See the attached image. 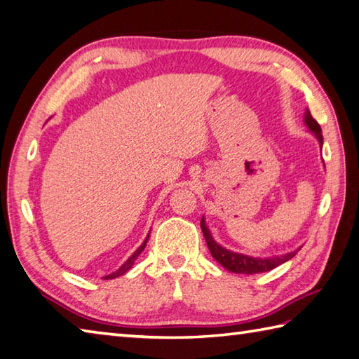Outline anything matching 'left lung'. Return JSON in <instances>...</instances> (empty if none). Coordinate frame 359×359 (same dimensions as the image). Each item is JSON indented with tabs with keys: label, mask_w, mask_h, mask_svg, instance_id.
I'll return each instance as SVG.
<instances>
[{
	"label": "left lung",
	"mask_w": 359,
	"mask_h": 359,
	"mask_svg": "<svg viewBox=\"0 0 359 359\" xmlns=\"http://www.w3.org/2000/svg\"><path fill=\"white\" fill-rule=\"evenodd\" d=\"M304 121H305V126L309 127L310 133H313L316 136L318 142L320 145V149H323V130H320L319 123L311 118L310 114V109H305V116H304ZM201 229L204 233V238H206V243L209 251L212 254V257H214L218 263L223 268L228 269L231 273H237V274H257V273H266V271H271L276 266L282 265V263L288 262L290 259L294 257L297 254V251H291L288 254H283V255H273V257H251V255H245V254H240V252H233L226 250L222 245H218L217 241L212 237V233L208 228L206 224V218H201Z\"/></svg>",
	"instance_id": "obj_1"
}]
</instances>
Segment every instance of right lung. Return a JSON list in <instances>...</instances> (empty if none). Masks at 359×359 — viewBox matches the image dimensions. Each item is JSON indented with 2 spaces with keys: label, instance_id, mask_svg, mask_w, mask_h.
Masks as SVG:
<instances>
[{
  "label": "right lung",
  "instance_id": "right-lung-1",
  "mask_svg": "<svg viewBox=\"0 0 359 359\" xmlns=\"http://www.w3.org/2000/svg\"><path fill=\"white\" fill-rule=\"evenodd\" d=\"M149 236H150V233H149ZM149 236H147V238L144 240V243H142L141 246H139L137 250H136L133 254H131L130 257H128L126 262H123V265L118 269V271H114V273H111V274L105 276L104 279H105V280H108V279H116V277H119V276H122V274H126V273L128 271V269L135 265V260L137 259V255L144 251V248H145V245H147V241H149Z\"/></svg>",
  "mask_w": 359,
  "mask_h": 359
}]
</instances>
